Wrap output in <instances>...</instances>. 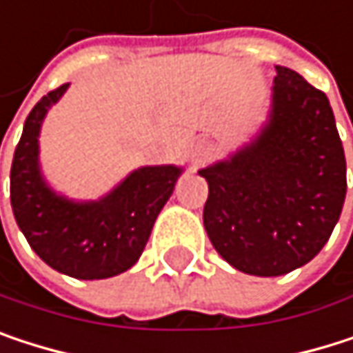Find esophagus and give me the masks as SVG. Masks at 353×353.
<instances>
[{
	"label": "esophagus",
	"mask_w": 353,
	"mask_h": 353,
	"mask_svg": "<svg viewBox=\"0 0 353 353\" xmlns=\"http://www.w3.org/2000/svg\"><path fill=\"white\" fill-rule=\"evenodd\" d=\"M193 162L195 164H201L208 156H210V143H205V141H199L195 148H193Z\"/></svg>",
	"instance_id": "esophagus-1"
}]
</instances>
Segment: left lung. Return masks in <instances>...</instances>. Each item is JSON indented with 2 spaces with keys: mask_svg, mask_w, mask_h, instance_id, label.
<instances>
[{
  "mask_svg": "<svg viewBox=\"0 0 353 353\" xmlns=\"http://www.w3.org/2000/svg\"><path fill=\"white\" fill-rule=\"evenodd\" d=\"M261 133L228 160L201 168L203 226L243 273L275 277L319 255L345 201V154L325 92L275 65Z\"/></svg>",
  "mask_w": 353,
  "mask_h": 353,
  "instance_id": "obj_1",
  "label": "left lung"
}]
</instances>
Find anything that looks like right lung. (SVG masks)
Wrapping results in <instances>:
<instances>
[{
  "label": "right lung",
  "mask_w": 353,
  "mask_h": 353,
  "mask_svg": "<svg viewBox=\"0 0 353 353\" xmlns=\"http://www.w3.org/2000/svg\"><path fill=\"white\" fill-rule=\"evenodd\" d=\"M70 84L51 90L26 117L10 172L14 218L32 251L59 273L104 279L133 267L183 168L143 166L98 201L57 195L39 166V133L51 104Z\"/></svg>",
  "instance_id": "obj_1"
}]
</instances>
